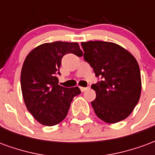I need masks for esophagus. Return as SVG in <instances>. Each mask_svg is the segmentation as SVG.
<instances>
[{
	"label": "esophagus",
	"instance_id": "34e87169",
	"mask_svg": "<svg viewBox=\"0 0 155 155\" xmlns=\"http://www.w3.org/2000/svg\"><path fill=\"white\" fill-rule=\"evenodd\" d=\"M80 89H81V91H82V92H84V91H85L86 90H87L88 88L87 87H80Z\"/></svg>",
	"mask_w": 155,
	"mask_h": 155
}]
</instances>
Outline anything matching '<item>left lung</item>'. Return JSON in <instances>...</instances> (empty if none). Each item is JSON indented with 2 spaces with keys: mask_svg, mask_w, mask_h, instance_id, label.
Returning <instances> with one entry per match:
<instances>
[{
  "mask_svg": "<svg viewBox=\"0 0 155 155\" xmlns=\"http://www.w3.org/2000/svg\"><path fill=\"white\" fill-rule=\"evenodd\" d=\"M84 58L103 81L92 84L96 98L91 102L101 120L114 124L126 119L140 101L141 75L133 54L107 41L81 42Z\"/></svg>",
  "mask_w": 155,
  "mask_h": 155,
  "instance_id": "obj_1",
  "label": "left lung"
}]
</instances>
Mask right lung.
<instances>
[{"instance_id":"obj_1","label":"right lung","mask_w":155,"mask_h":155,"mask_svg":"<svg viewBox=\"0 0 155 155\" xmlns=\"http://www.w3.org/2000/svg\"><path fill=\"white\" fill-rule=\"evenodd\" d=\"M82 56L77 42L54 41L34 48L25 57L21 73L22 96L28 111L41 124L53 126L67 115L79 87L58 84L61 60L65 54Z\"/></svg>"}]
</instances>
